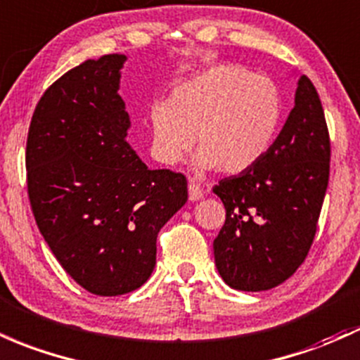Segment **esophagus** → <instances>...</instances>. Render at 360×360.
Listing matches in <instances>:
<instances>
[{
  "label": "esophagus",
  "mask_w": 360,
  "mask_h": 360,
  "mask_svg": "<svg viewBox=\"0 0 360 360\" xmlns=\"http://www.w3.org/2000/svg\"><path fill=\"white\" fill-rule=\"evenodd\" d=\"M188 191H189V200L191 201H198L201 196H203V188H201L198 183H195V181H189Z\"/></svg>",
  "instance_id": "34e87169"
}]
</instances>
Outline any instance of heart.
Returning a JSON list of instances; mask_svg holds the SVG:
<instances>
[{
    "mask_svg": "<svg viewBox=\"0 0 360 360\" xmlns=\"http://www.w3.org/2000/svg\"><path fill=\"white\" fill-rule=\"evenodd\" d=\"M282 116L278 90L268 78L238 65L208 68L150 109L153 153L177 164L195 145L198 169L239 174L270 148Z\"/></svg>",
    "mask_w": 360,
    "mask_h": 360,
    "instance_id": "obj_1",
    "label": "heart"
}]
</instances>
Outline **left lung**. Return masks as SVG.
<instances>
[{"label": "left lung", "mask_w": 360, "mask_h": 360, "mask_svg": "<svg viewBox=\"0 0 360 360\" xmlns=\"http://www.w3.org/2000/svg\"><path fill=\"white\" fill-rule=\"evenodd\" d=\"M330 133L313 82L302 75L295 105L266 153L213 186L225 222L215 264L232 289H274L295 274L314 240L330 179Z\"/></svg>", "instance_id": "obj_1"}]
</instances>
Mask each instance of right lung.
Returning a JSON list of instances; mask_svg holds the SVG:
<instances>
[{
  "label": "right lung",
  "instance_id": "add662e5",
  "mask_svg": "<svg viewBox=\"0 0 360 360\" xmlns=\"http://www.w3.org/2000/svg\"><path fill=\"white\" fill-rule=\"evenodd\" d=\"M124 59L105 54L66 71L37 102L27 136L39 231L66 274L96 295L147 282L160 229L188 201L184 174L148 169L126 141Z\"/></svg>",
  "mask_w": 360,
  "mask_h": 360
}]
</instances>
